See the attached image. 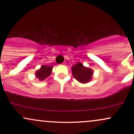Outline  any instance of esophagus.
<instances>
[{"mask_svg": "<svg viewBox=\"0 0 134 134\" xmlns=\"http://www.w3.org/2000/svg\"><path fill=\"white\" fill-rule=\"evenodd\" d=\"M65 64V62H63L62 63V64H64H64Z\"/></svg>", "mask_w": 134, "mask_h": 134, "instance_id": "esophagus-1", "label": "esophagus"}]
</instances>
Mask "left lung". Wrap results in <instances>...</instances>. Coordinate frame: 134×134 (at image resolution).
<instances>
[{
  "label": "left lung",
  "instance_id": "obj_1",
  "mask_svg": "<svg viewBox=\"0 0 134 134\" xmlns=\"http://www.w3.org/2000/svg\"><path fill=\"white\" fill-rule=\"evenodd\" d=\"M72 75L81 83H86L91 81L93 71L91 69L84 67L81 63H77L72 67Z\"/></svg>",
  "mask_w": 134,
  "mask_h": 134
}]
</instances>
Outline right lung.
<instances>
[{"label":"right lung","mask_w":134,"mask_h":134,"mask_svg":"<svg viewBox=\"0 0 134 134\" xmlns=\"http://www.w3.org/2000/svg\"><path fill=\"white\" fill-rule=\"evenodd\" d=\"M52 68H53V66L42 65L41 68L36 71L35 75L40 81H44L46 78H47L51 74Z\"/></svg>","instance_id":"right-lung-1"}]
</instances>
